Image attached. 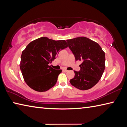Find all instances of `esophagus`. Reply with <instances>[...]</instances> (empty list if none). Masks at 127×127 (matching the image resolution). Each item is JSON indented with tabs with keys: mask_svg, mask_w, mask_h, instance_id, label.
Returning <instances> with one entry per match:
<instances>
[{
	"mask_svg": "<svg viewBox=\"0 0 127 127\" xmlns=\"http://www.w3.org/2000/svg\"><path fill=\"white\" fill-rule=\"evenodd\" d=\"M64 71L65 72H68V70H67L66 69H64Z\"/></svg>",
	"mask_w": 127,
	"mask_h": 127,
	"instance_id": "esophagus-1",
	"label": "esophagus"
}]
</instances>
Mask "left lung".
I'll list each match as a JSON object with an SVG mask.
<instances>
[{
	"instance_id": "8db88e82",
	"label": "left lung",
	"mask_w": 127,
	"mask_h": 127,
	"mask_svg": "<svg viewBox=\"0 0 127 127\" xmlns=\"http://www.w3.org/2000/svg\"><path fill=\"white\" fill-rule=\"evenodd\" d=\"M76 61H82L80 70L74 71L70 82L80 90L90 89L101 79L105 69V54L97 42L86 37L67 40Z\"/></svg>"
}]
</instances>
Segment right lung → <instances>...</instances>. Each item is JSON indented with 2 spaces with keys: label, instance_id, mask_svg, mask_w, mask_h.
<instances>
[{
  "label": "right lung",
  "instance_id": "1",
  "mask_svg": "<svg viewBox=\"0 0 127 127\" xmlns=\"http://www.w3.org/2000/svg\"><path fill=\"white\" fill-rule=\"evenodd\" d=\"M68 46L65 40L41 37L28 45L22 52L20 68L24 81L36 91L45 92L55 85L61 70H55L49 64L56 59L60 50Z\"/></svg>",
  "mask_w": 127,
  "mask_h": 127
}]
</instances>
